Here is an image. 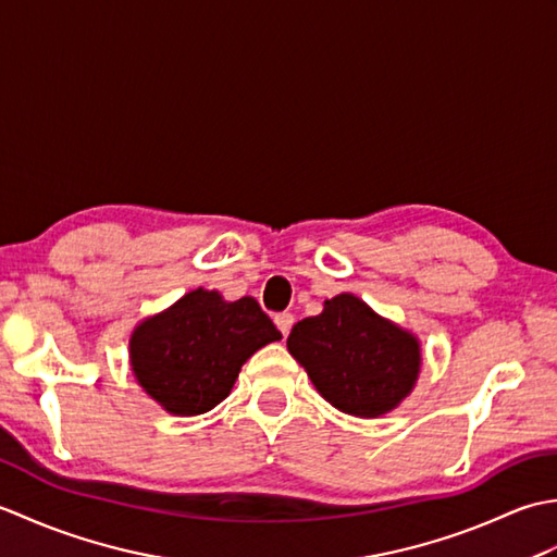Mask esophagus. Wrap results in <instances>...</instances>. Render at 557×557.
Listing matches in <instances>:
<instances>
[{
	"mask_svg": "<svg viewBox=\"0 0 557 557\" xmlns=\"http://www.w3.org/2000/svg\"><path fill=\"white\" fill-rule=\"evenodd\" d=\"M275 325L282 333V337H287L292 333V325H294V315L292 313H277L275 315Z\"/></svg>",
	"mask_w": 557,
	"mask_h": 557,
	"instance_id": "34e87169",
	"label": "esophagus"
}]
</instances>
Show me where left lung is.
Masks as SVG:
<instances>
[{"label": "left lung", "instance_id": "obj_1", "mask_svg": "<svg viewBox=\"0 0 557 557\" xmlns=\"http://www.w3.org/2000/svg\"><path fill=\"white\" fill-rule=\"evenodd\" d=\"M287 349L335 409L377 419L405 401L421 373V342L375 313L357 294L325 299L292 327Z\"/></svg>", "mask_w": 557, "mask_h": 557}]
</instances>
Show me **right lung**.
<instances>
[{"instance_id":"obj_1","label":"right lung","mask_w":557,"mask_h":557,"mask_svg":"<svg viewBox=\"0 0 557 557\" xmlns=\"http://www.w3.org/2000/svg\"><path fill=\"white\" fill-rule=\"evenodd\" d=\"M282 339L253 297L227 301L215 289L186 292L140 321L128 363L144 393L172 417H198L232 393L242 366Z\"/></svg>"}]
</instances>
